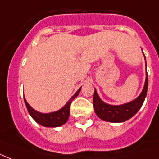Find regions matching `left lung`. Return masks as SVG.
Instances as JSON below:
<instances>
[{
	"mask_svg": "<svg viewBox=\"0 0 159 159\" xmlns=\"http://www.w3.org/2000/svg\"><path fill=\"white\" fill-rule=\"evenodd\" d=\"M145 61H146V58H145ZM146 67H147V64H146ZM148 85V73L146 70L144 86L143 88L141 93L132 101L124 104H119V105H113V104H109L104 102L99 98L96 89H94L93 104L95 114L102 120L110 122V123H122V122L129 120L134 115L137 114V112L142 107L146 95H147Z\"/></svg>",
	"mask_w": 159,
	"mask_h": 159,
	"instance_id": "8db88e82",
	"label": "left lung"
}]
</instances>
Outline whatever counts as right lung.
<instances>
[{
	"mask_svg": "<svg viewBox=\"0 0 159 159\" xmlns=\"http://www.w3.org/2000/svg\"><path fill=\"white\" fill-rule=\"evenodd\" d=\"M80 89L81 87L76 91V93L71 97L70 100L61 109L57 110V111L51 112V113H45H45H40V112L36 111L28 104L25 96L24 101L30 115L32 117V119L36 123L44 127L55 128V127L62 126L63 124H65L66 122L68 121L69 117H70V107L71 102L78 96L79 93L80 92Z\"/></svg>",
	"mask_w": 159,
	"mask_h": 159,
	"instance_id": "right-lung-1",
	"label": "right lung"
}]
</instances>
